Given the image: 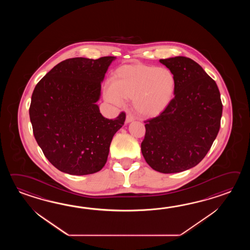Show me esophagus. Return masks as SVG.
<instances>
[{"label": "esophagus", "instance_id": "1", "mask_svg": "<svg viewBox=\"0 0 250 250\" xmlns=\"http://www.w3.org/2000/svg\"><path fill=\"white\" fill-rule=\"evenodd\" d=\"M134 120H135V118L133 117L131 114H127V116H126V121H125V123H131V122H133Z\"/></svg>", "mask_w": 250, "mask_h": 250}]
</instances>
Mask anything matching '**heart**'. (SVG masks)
<instances>
[{
    "instance_id": "b5f03b06",
    "label": "heart",
    "mask_w": 250,
    "mask_h": 250,
    "mask_svg": "<svg viewBox=\"0 0 250 250\" xmlns=\"http://www.w3.org/2000/svg\"><path fill=\"white\" fill-rule=\"evenodd\" d=\"M177 80L165 67L143 63L126 64L118 68L112 82L104 88L105 101L122 106L125 99H133L136 111L146 117L159 115L175 95Z\"/></svg>"
}]
</instances>
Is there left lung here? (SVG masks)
Instances as JSON below:
<instances>
[{
	"instance_id": "left-lung-1",
	"label": "left lung",
	"mask_w": 250,
	"mask_h": 250,
	"mask_svg": "<svg viewBox=\"0 0 250 250\" xmlns=\"http://www.w3.org/2000/svg\"><path fill=\"white\" fill-rule=\"evenodd\" d=\"M175 75V96L157 117L146 121L141 151L156 171L175 173L198 165L217 137L223 104L215 81L191 59H161Z\"/></svg>"
}]
</instances>
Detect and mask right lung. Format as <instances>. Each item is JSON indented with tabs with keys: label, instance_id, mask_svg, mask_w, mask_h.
<instances>
[{
	"label": "right lung",
	"instance_id": "1",
	"mask_svg": "<svg viewBox=\"0 0 250 250\" xmlns=\"http://www.w3.org/2000/svg\"><path fill=\"white\" fill-rule=\"evenodd\" d=\"M115 59L65 60L34 89L29 108L34 136L48 161L62 172L92 174L106 164L112 138L126 119L125 112L106 119L96 104Z\"/></svg>",
	"mask_w": 250,
	"mask_h": 250
}]
</instances>
